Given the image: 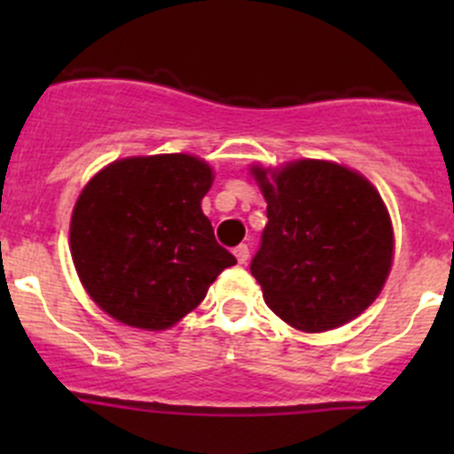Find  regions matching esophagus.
Returning a JSON list of instances; mask_svg holds the SVG:
<instances>
[{"instance_id": "obj_1", "label": "esophagus", "mask_w": 454, "mask_h": 454, "mask_svg": "<svg viewBox=\"0 0 454 454\" xmlns=\"http://www.w3.org/2000/svg\"><path fill=\"white\" fill-rule=\"evenodd\" d=\"M234 256L239 259V263H247V259H250V247L240 243L239 247H234Z\"/></svg>"}]
</instances>
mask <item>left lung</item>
<instances>
[{
  "mask_svg": "<svg viewBox=\"0 0 454 454\" xmlns=\"http://www.w3.org/2000/svg\"><path fill=\"white\" fill-rule=\"evenodd\" d=\"M268 223L250 263L263 300L284 323L327 332L380 295L393 262V227L380 192L339 163L252 168Z\"/></svg>",
  "mask_w": 454,
  "mask_h": 454,
  "instance_id": "obj_1",
  "label": "left lung"
}]
</instances>
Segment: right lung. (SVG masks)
<instances>
[{
    "mask_svg": "<svg viewBox=\"0 0 454 454\" xmlns=\"http://www.w3.org/2000/svg\"><path fill=\"white\" fill-rule=\"evenodd\" d=\"M211 182L198 156L154 154L120 159L86 184L70 220L72 262L108 316L168 330L234 266L200 207Z\"/></svg>",
    "mask_w": 454,
    "mask_h": 454,
    "instance_id": "add662e5",
    "label": "right lung"
}]
</instances>
